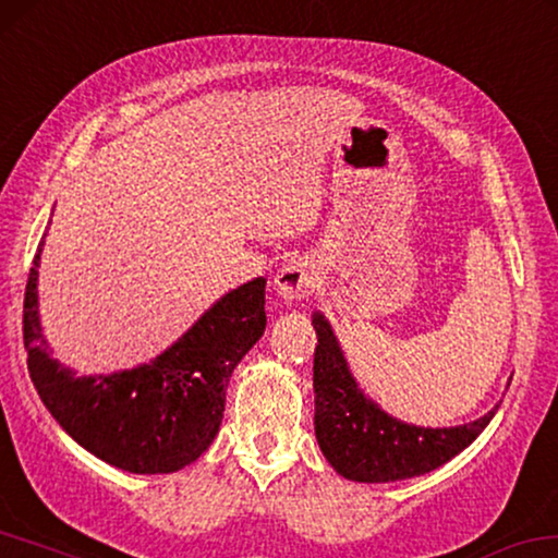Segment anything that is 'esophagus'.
Segmentation results:
<instances>
[{"label": "esophagus", "mask_w": 558, "mask_h": 558, "mask_svg": "<svg viewBox=\"0 0 558 558\" xmlns=\"http://www.w3.org/2000/svg\"><path fill=\"white\" fill-rule=\"evenodd\" d=\"M274 284H277V291L284 299H291V302H302V299L312 294L316 287L314 269L302 259H291L277 271Z\"/></svg>", "instance_id": "obj_1"}]
</instances>
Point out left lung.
I'll use <instances>...</instances> for the list:
<instances>
[{
  "instance_id": "1",
  "label": "left lung",
  "mask_w": 558,
  "mask_h": 558,
  "mask_svg": "<svg viewBox=\"0 0 558 558\" xmlns=\"http://www.w3.org/2000/svg\"><path fill=\"white\" fill-rule=\"evenodd\" d=\"M314 432L329 464L351 482L384 484L422 476L466 449L496 414L451 428L411 426L384 414L351 379L337 339L314 314Z\"/></svg>"
}]
</instances>
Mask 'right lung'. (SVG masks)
Returning a JSON list of instances; mask_svg holds the SVG:
<instances>
[{
	"label": "right lung",
	"instance_id": "add662e5",
	"mask_svg": "<svg viewBox=\"0 0 558 558\" xmlns=\"http://www.w3.org/2000/svg\"><path fill=\"white\" fill-rule=\"evenodd\" d=\"M39 252L41 244L24 289L22 331L34 389L51 416L94 457L132 474H171L199 459L219 432L231 372L267 327V279L229 291L151 364L74 376L49 356L39 329Z\"/></svg>",
	"mask_w": 558,
	"mask_h": 558
}]
</instances>
